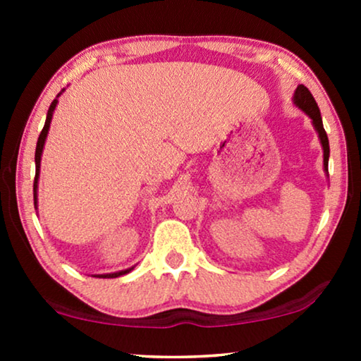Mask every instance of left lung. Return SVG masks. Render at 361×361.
Instances as JSON below:
<instances>
[{
  "mask_svg": "<svg viewBox=\"0 0 361 361\" xmlns=\"http://www.w3.org/2000/svg\"><path fill=\"white\" fill-rule=\"evenodd\" d=\"M294 103H295V106H299L300 110H302L305 115H307L310 120H312V125L315 128V131L319 133L320 145H322V149H324V169L329 174V154H330L329 137H327V133H325V130H324L322 116H320V110H319L317 103H315L312 93L309 92L307 87L299 85L298 88H295Z\"/></svg>",
  "mask_w": 361,
  "mask_h": 361,
  "instance_id": "1",
  "label": "left lung"
}]
</instances>
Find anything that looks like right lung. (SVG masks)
<instances>
[{
    "mask_svg": "<svg viewBox=\"0 0 361 361\" xmlns=\"http://www.w3.org/2000/svg\"><path fill=\"white\" fill-rule=\"evenodd\" d=\"M61 93H59V95H61ZM56 106H57V98L51 103V106H49L47 118H46V125H44L41 135H39L37 146H36V157H34V159H36V177H34V207H37V182H39V171H41V156H42V149H44V142H46V137H47L49 128H51L52 115H54V110H56ZM133 268H135V266H133ZM133 268L118 271V273H110V274H95V276H93V278H118V276H123V274L130 273Z\"/></svg>",
    "mask_w": 361,
    "mask_h": 361,
    "instance_id": "add662e5",
    "label": "right lung"
}]
</instances>
